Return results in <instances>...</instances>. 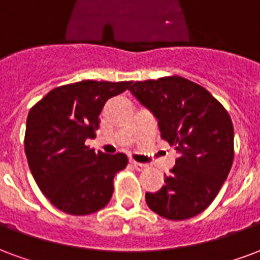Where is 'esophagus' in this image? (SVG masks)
Listing matches in <instances>:
<instances>
[{"label": "esophagus", "instance_id": "1", "mask_svg": "<svg viewBox=\"0 0 260 260\" xmlns=\"http://www.w3.org/2000/svg\"><path fill=\"white\" fill-rule=\"evenodd\" d=\"M130 164H132V166L134 168V169H137V170H144L145 168H147V165H144V164H140V162H136V160H130Z\"/></svg>", "mask_w": 260, "mask_h": 260}]
</instances>
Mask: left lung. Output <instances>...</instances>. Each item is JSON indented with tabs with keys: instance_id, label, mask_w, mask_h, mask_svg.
<instances>
[{
	"instance_id": "1",
	"label": "left lung",
	"mask_w": 260,
	"mask_h": 260,
	"mask_svg": "<svg viewBox=\"0 0 260 260\" xmlns=\"http://www.w3.org/2000/svg\"><path fill=\"white\" fill-rule=\"evenodd\" d=\"M128 91L155 116L162 140L179 153L164 187L145 194L147 205L169 220L200 215L216 198L233 165L229 113L209 91L180 76L136 81Z\"/></svg>"
}]
</instances>
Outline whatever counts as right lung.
I'll use <instances>...</instances> for the list:
<instances>
[{
    "label": "right lung",
    "instance_id": "add662e5",
    "mask_svg": "<svg viewBox=\"0 0 260 260\" xmlns=\"http://www.w3.org/2000/svg\"><path fill=\"white\" fill-rule=\"evenodd\" d=\"M132 81L84 80L56 87L30 109L24 152L41 192L62 212L90 215L111 201L113 177L127 165L124 153L86 147L95 137L105 102Z\"/></svg>",
    "mask_w": 260,
    "mask_h": 260
}]
</instances>
